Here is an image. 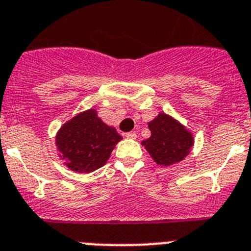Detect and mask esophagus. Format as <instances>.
<instances>
[{
	"label": "esophagus",
	"instance_id": "1",
	"mask_svg": "<svg viewBox=\"0 0 251 251\" xmlns=\"http://www.w3.org/2000/svg\"><path fill=\"white\" fill-rule=\"evenodd\" d=\"M126 137L129 139H136L137 138V133L136 132H128L127 134H126Z\"/></svg>",
	"mask_w": 251,
	"mask_h": 251
}]
</instances>
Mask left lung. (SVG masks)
Instances as JSON below:
<instances>
[{
    "mask_svg": "<svg viewBox=\"0 0 251 251\" xmlns=\"http://www.w3.org/2000/svg\"><path fill=\"white\" fill-rule=\"evenodd\" d=\"M151 137L142 142L157 165H176L190 154L195 139L191 130L172 115L161 112L148 122Z\"/></svg>",
    "mask_w": 251,
    "mask_h": 251,
    "instance_id": "obj_1",
    "label": "left lung"
}]
</instances>
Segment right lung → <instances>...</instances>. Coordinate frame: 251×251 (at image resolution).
Segmentation results:
<instances>
[{"mask_svg":"<svg viewBox=\"0 0 251 251\" xmlns=\"http://www.w3.org/2000/svg\"><path fill=\"white\" fill-rule=\"evenodd\" d=\"M122 136L104 123L97 109L80 112L60 127L55 146L60 159L72 171L90 174L103 167Z\"/></svg>","mask_w":251,"mask_h":251,"instance_id":"1","label":"right lung"}]
</instances>
